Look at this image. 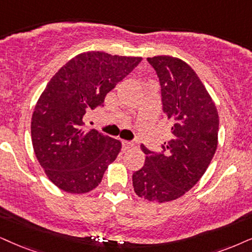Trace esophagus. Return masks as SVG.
<instances>
[{"instance_id": "1", "label": "esophagus", "mask_w": 252, "mask_h": 252, "mask_svg": "<svg viewBox=\"0 0 252 252\" xmlns=\"http://www.w3.org/2000/svg\"><path fill=\"white\" fill-rule=\"evenodd\" d=\"M122 145H123V150H128L130 148H132L135 145V143L131 141H122Z\"/></svg>"}]
</instances>
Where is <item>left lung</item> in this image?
I'll list each match as a JSON object with an SVG mask.
<instances>
[{
  "instance_id": "obj_1",
  "label": "left lung",
  "mask_w": 252,
  "mask_h": 252,
  "mask_svg": "<svg viewBox=\"0 0 252 252\" xmlns=\"http://www.w3.org/2000/svg\"><path fill=\"white\" fill-rule=\"evenodd\" d=\"M160 82L164 115L172 138L161 152L141 145L145 164L133 172V189L149 201L184 195L203 176L218 148L219 114L211 95L189 63L170 56L148 58Z\"/></svg>"
}]
</instances>
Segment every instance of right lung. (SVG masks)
<instances>
[{"label": "right lung", "instance_id": "right-lung-1", "mask_svg": "<svg viewBox=\"0 0 252 252\" xmlns=\"http://www.w3.org/2000/svg\"><path fill=\"white\" fill-rule=\"evenodd\" d=\"M141 57L100 51L78 55L46 85L31 120L34 154L49 179L67 193H87L103 178L122 144L98 130L85 131L86 111L104 97L141 63Z\"/></svg>", "mask_w": 252, "mask_h": 252}]
</instances>
